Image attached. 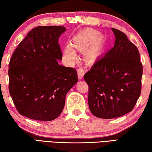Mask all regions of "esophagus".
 <instances>
[{"instance_id": "34e87169", "label": "esophagus", "mask_w": 152, "mask_h": 152, "mask_svg": "<svg viewBox=\"0 0 152 152\" xmlns=\"http://www.w3.org/2000/svg\"><path fill=\"white\" fill-rule=\"evenodd\" d=\"M77 72H78V78L80 80H81L82 78H83L84 74V73H85V70H84L82 68H80L78 69V70H77Z\"/></svg>"}]
</instances>
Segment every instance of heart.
Instances as JSON below:
<instances>
[{
    "label": "heart",
    "mask_w": 152,
    "mask_h": 152,
    "mask_svg": "<svg viewBox=\"0 0 152 152\" xmlns=\"http://www.w3.org/2000/svg\"><path fill=\"white\" fill-rule=\"evenodd\" d=\"M104 39L99 33L94 30H86L74 38L73 46L80 51L88 49L84 53V58L88 61H93L101 53L104 46ZM64 55L69 61H74L76 58V51L70 45L67 46Z\"/></svg>",
    "instance_id": "heart-1"
}]
</instances>
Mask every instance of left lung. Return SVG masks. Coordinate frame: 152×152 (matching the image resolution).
<instances>
[{
	"label": "left lung",
	"mask_w": 152,
	"mask_h": 152,
	"mask_svg": "<svg viewBox=\"0 0 152 152\" xmlns=\"http://www.w3.org/2000/svg\"><path fill=\"white\" fill-rule=\"evenodd\" d=\"M115 45L97 59L84 78L88 85V106L101 119L132 111L140 96L143 66L137 48L124 33L112 28Z\"/></svg>",
	"instance_id": "obj_1"
}]
</instances>
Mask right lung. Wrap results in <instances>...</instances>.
Masks as SVG:
<instances>
[{
  "label": "right lung",
  "mask_w": 152,
  "mask_h": 152,
  "mask_svg": "<svg viewBox=\"0 0 152 152\" xmlns=\"http://www.w3.org/2000/svg\"><path fill=\"white\" fill-rule=\"evenodd\" d=\"M63 26H39L28 33L9 64V93L17 111L29 119L50 121L61 114L66 95L78 82L74 68L62 58L58 39Z\"/></svg>",
  "instance_id": "add662e5"
}]
</instances>
